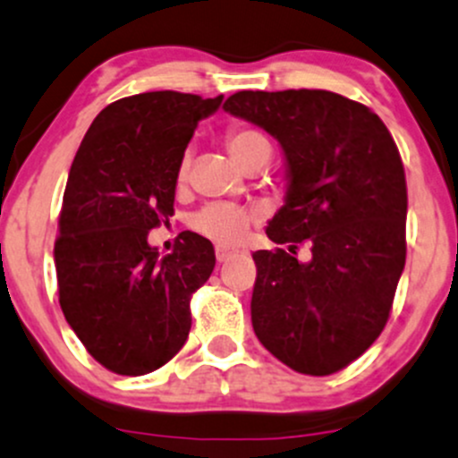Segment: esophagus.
I'll return each instance as SVG.
<instances>
[{"label": "esophagus", "mask_w": 458, "mask_h": 458, "mask_svg": "<svg viewBox=\"0 0 458 458\" xmlns=\"http://www.w3.org/2000/svg\"><path fill=\"white\" fill-rule=\"evenodd\" d=\"M231 255H233V249L225 247V244H216V259L218 262H227Z\"/></svg>", "instance_id": "obj_1"}]
</instances>
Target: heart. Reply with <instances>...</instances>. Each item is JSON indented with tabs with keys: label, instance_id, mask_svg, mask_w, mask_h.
Listing matches in <instances>:
<instances>
[{
	"label": "heart",
	"instance_id": "b5f03b06",
	"mask_svg": "<svg viewBox=\"0 0 458 458\" xmlns=\"http://www.w3.org/2000/svg\"><path fill=\"white\" fill-rule=\"evenodd\" d=\"M227 146L233 159L242 164L250 152L262 148V146H268V140L259 131L233 129L227 135ZM185 176H188V164L181 161L176 179L185 181ZM250 223H253V216L244 208L231 203H214L196 211L190 220V227L196 233L216 240L220 244H238L249 233Z\"/></svg>",
	"mask_w": 458,
	"mask_h": 458
}]
</instances>
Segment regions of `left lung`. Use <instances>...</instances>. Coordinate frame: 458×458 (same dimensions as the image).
I'll use <instances>...</instances> for the list:
<instances>
[{"label": "left lung", "mask_w": 458, "mask_h": 458, "mask_svg": "<svg viewBox=\"0 0 458 458\" xmlns=\"http://www.w3.org/2000/svg\"><path fill=\"white\" fill-rule=\"evenodd\" d=\"M223 109L270 132L288 164L286 205L267 235L291 253H253L255 336L294 371H341L380 336L404 270L400 150L369 106L332 91H238ZM303 239L310 263L293 258Z\"/></svg>", "instance_id": "8db88e82"}]
</instances>
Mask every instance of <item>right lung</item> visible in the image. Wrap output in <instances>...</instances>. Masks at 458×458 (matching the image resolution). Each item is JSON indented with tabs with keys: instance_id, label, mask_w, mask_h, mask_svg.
Here are the masks:
<instances>
[{
	"instance_id": "right-lung-1",
	"label": "right lung",
	"mask_w": 458,
	"mask_h": 458,
	"mask_svg": "<svg viewBox=\"0 0 458 458\" xmlns=\"http://www.w3.org/2000/svg\"><path fill=\"white\" fill-rule=\"evenodd\" d=\"M220 102L179 91L122 98L98 113L73 157L54 244L58 301L113 373L155 371L188 341L190 299L216 267L214 247L183 231L159 258L148 231L174 214L183 152Z\"/></svg>"
}]
</instances>
